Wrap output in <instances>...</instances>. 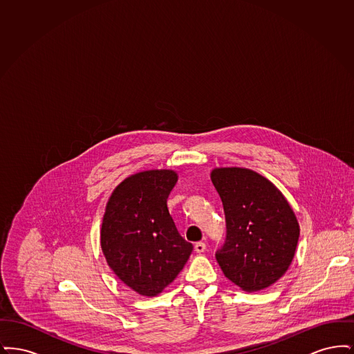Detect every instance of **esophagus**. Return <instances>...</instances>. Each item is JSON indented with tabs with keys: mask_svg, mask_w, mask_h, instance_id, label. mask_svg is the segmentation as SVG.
<instances>
[{
	"mask_svg": "<svg viewBox=\"0 0 354 354\" xmlns=\"http://www.w3.org/2000/svg\"><path fill=\"white\" fill-rule=\"evenodd\" d=\"M195 251L198 253H203L205 251V243H203V241H198L196 244H195Z\"/></svg>",
	"mask_w": 354,
	"mask_h": 354,
	"instance_id": "obj_1",
	"label": "esophagus"
}]
</instances>
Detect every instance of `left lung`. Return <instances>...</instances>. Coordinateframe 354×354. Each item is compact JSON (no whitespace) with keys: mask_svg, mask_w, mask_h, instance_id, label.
Returning a JSON list of instances; mask_svg holds the SVG:
<instances>
[{"mask_svg":"<svg viewBox=\"0 0 354 354\" xmlns=\"http://www.w3.org/2000/svg\"><path fill=\"white\" fill-rule=\"evenodd\" d=\"M227 236L216 252L224 276L245 292L274 284L296 252L300 227L280 189L252 169H212Z\"/></svg>","mask_w":354,"mask_h":354,"instance_id":"8db88e82","label":"left lung"}]
</instances>
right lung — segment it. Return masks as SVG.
Here are the masks:
<instances>
[{"instance_id":"add662e5","label":"right lung","mask_w":354,"mask_h":354,"mask_svg":"<svg viewBox=\"0 0 354 354\" xmlns=\"http://www.w3.org/2000/svg\"><path fill=\"white\" fill-rule=\"evenodd\" d=\"M178 182L172 169H149L113 191L103 215L102 252L119 279L153 297L183 270L192 244L179 235L167 198Z\"/></svg>"}]
</instances>
